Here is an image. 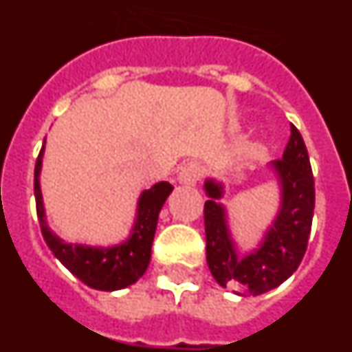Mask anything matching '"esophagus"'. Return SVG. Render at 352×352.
<instances>
[{"mask_svg": "<svg viewBox=\"0 0 352 352\" xmlns=\"http://www.w3.org/2000/svg\"><path fill=\"white\" fill-rule=\"evenodd\" d=\"M201 176H203V167L199 166V164H195V162H190V164H186V166L183 167L178 179L183 185H195V183L201 179Z\"/></svg>", "mask_w": 352, "mask_h": 352, "instance_id": "34e87169", "label": "esophagus"}]
</instances>
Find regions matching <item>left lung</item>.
I'll list each match as a JSON object with an SVG mask.
<instances>
[{
    "instance_id": "obj_1",
    "label": "left lung",
    "mask_w": 352,
    "mask_h": 352,
    "mask_svg": "<svg viewBox=\"0 0 352 352\" xmlns=\"http://www.w3.org/2000/svg\"><path fill=\"white\" fill-rule=\"evenodd\" d=\"M280 185V210L259 248L238 256L227 226L226 208L219 203L223 185L206 179L204 227L206 261L213 278L222 287H232L239 296H259L278 287L296 272L309 245L316 188L307 146L300 130L291 125L284 157L270 164Z\"/></svg>"
}]
</instances>
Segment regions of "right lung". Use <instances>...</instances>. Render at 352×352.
I'll use <instances>...</instances> for the list:
<instances>
[{
	"instance_id": "1",
	"label": "right lung",
	"mask_w": 352,
	"mask_h": 352,
	"mask_svg": "<svg viewBox=\"0 0 352 352\" xmlns=\"http://www.w3.org/2000/svg\"><path fill=\"white\" fill-rule=\"evenodd\" d=\"M45 149L43 141L35 164V199L36 214L40 220L43 239L65 268L76 275L80 282L98 291H118L135 284L148 270L151 259V245L157 231L158 213L167 201L174 186L167 182L155 183L139 197L138 214L132 232L126 241L114 247H89V245H72L49 229L43 210L42 190H40V170Z\"/></svg>"
}]
</instances>
